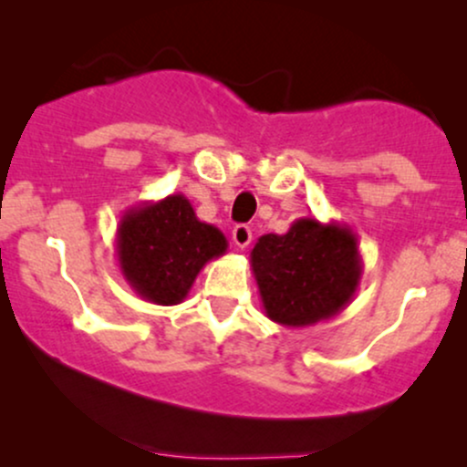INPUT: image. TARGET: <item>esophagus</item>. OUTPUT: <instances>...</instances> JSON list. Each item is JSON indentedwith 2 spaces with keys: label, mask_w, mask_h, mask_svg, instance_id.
Listing matches in <instances>:
<instances>
[{
  "label": "esophagus",
  "mask_w": 467,
  "mask_h": 467,
  "mask_svg": "<svg viewBox=\"0 0 467 467\" xmlns=\"http://www.w3.org/2000/svg\"><path fill=\"white\" fill-rule=\"evenodd\" d=\"M252 241V228L245 226V223H239V226L233 228V244L237 245V248H248Z\"/></svg>",
  "instance_id": "1"
}]
</instances>
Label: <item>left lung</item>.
Segmentation results:
<instances>
[{
  "label": "left lung",
  "mask_w": 467,
  "mask_h": 467,
  "mask_svg": "<svg viewBox=\"0 0 467 467\" xmlns=\"http://www.w3.org/2000/svg\"><path fill=\"white\" fill-rule=\"evenodd\" d=\"M265 316L283 327L334 318L356 296L362 256L349 226L301 217L285 234H264L250 252Z\"/></svg>",
  "instance_id": "8db88e82"
}]
</instances>
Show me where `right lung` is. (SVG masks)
<instances>
[{
  "label": "right lung",
  "mask_w": 467,
  "mask_h": 467,
  "mask_svg": "<svg viewBox=\"0 0 467 467\" xmlns=\"http://www.w3.org/2000/svg\"><path fill=\"white\" fill-rule=\"evenodd\" d=\"M226 250L222 230L200 222L180 192L130 208L116 230L122 276L138 296L155 305L184 301L202 267Z\"/></svg>",
  "instance_id": "right-lung-1"
}]
</instances>
